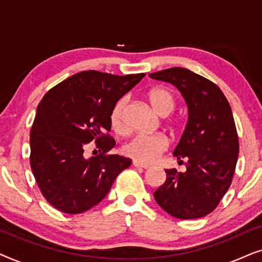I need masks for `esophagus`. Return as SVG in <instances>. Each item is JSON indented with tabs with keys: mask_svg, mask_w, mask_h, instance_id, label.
I'll return each instance as SVG.
<instances>
[{
	"mask_svg": "<svg viewBox=\"0 0 262 262\" xmlns=\"http://www.w3.org/2000/svg\"><path fill=\"white\" fill-rule=\"evenodd\" d=\"M132 164H134V167L141 168V169H148V168H149L148 164H143L141 162H138V161H134V162H132Z\"/></svg>",
	"mask_w": 262,
	"mask_h": 262,
	"instance_id": "34e87169",
	"label": "esophagus"
}]
</instances>
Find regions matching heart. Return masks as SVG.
Masks as SVG:
<instances>
[{
  "instance_id": "b5f03b06",
  "label": "heart",
  "mask_w": 262,
  "mask_h": 262,
  "mask_svg": "<svg viewBox=\"0 0 262 262\" xmlns=\"http://www.w3.org/2000/svg\"><path fill=\"white\" fill-rule=\"evenodd\" d=\"M150 105L160 116L166 117L170 114L177 105L174 93L166 87H156L150 89L146 94ZM127 100L121 98L113 106L111 112V124L118 134H125L127 125L125 121V111H126ZM169 145V141L163 135H136L130 142L124 146V152L131 159L138 162L149 164L155 162L161 154L164 152Z\"/></svg>"
}]
</instances>
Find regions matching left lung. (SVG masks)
Wrapping results in <instances>:
<instances>
[{"label":"left lung","instance_id":"8db88e82","mask_svg":"<svg viewBox=\"0 0 262 262\" xmlns=\"http://www.w3.org/2000/svg\"><path fill=\"white\" fill-rule=\"evenodd\" d=\"M149 77L175 85L188 108V121L173 155L186 171L167 169L154 192L156 203L175 218L195 220L216 209L230 187L238 157V137L231 107L213 82L185 69L170 68Z\"/></svg>","mask_w":262,"mask_h":262}]
</instances>
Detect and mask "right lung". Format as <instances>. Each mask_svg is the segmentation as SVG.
Here are the masks:
<instances>
[{"instance_id": "right-lung-1", "label": "right lung", "mask_w": 262, "mask_h": 262, "mask_svg": "<svg viewBox=\"0 0 262 262\" xmlns=\"http://www.w3.org/2000/svg\"><path fill=\"white\" fill-rule=\"evenodd\" d=\"M145 74L81 71L55 85L37 107L30 135L31 168L42 195L64 213H82L105 198L131 160L108 155L116 145L111 112ZM97 142L100 154L87 159L84 148Z\"/></svg>"}]
</instances>
